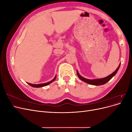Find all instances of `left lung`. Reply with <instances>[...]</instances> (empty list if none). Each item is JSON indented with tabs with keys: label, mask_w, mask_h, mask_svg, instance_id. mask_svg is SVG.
Here are the masks:
<instances>
[{
	"label": "left lung",
	"mask_w": 132,
	"mask_h": 132,
	"mask_svg": "<svg viewBox=\"0 0 132 132\" xmlns=\"http://www.w3.org/2000/svg\"><path fill=\"white\" fill-rule=\"evenodd\" d=\"M120 64L119 65L117 69L113 73H112L111 74L108 76V77L104 78H102V79H93V80L87 79H86L85 78L81 77V76L79 74L78 70H77V75L78 76V77L79 78V79L81 80H82L83 81H84L87 84H89L93 85H102L105 84H106L109 81H110V80L112 78V77H114V76L116 75V74L118 71L119 67H120Z\"/></svg>",
	"instance_id": "left-lung-1"
}]
</instances>
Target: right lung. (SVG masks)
<instances>
[{"instance_id": "1", "label": "right lung", "mask_w": 132, "mask_h": 132, "mask_svg": "<svg viewBox=\"0 0 132 132\" xmlns=\"http://www.w3.org/2000/svg\"><path fill=\"white\" fill-rule=\"evenodd\" d=\"M55 79H56V75H55V77H54V78L51 81L48 82H46V83H43V84H30V83H28V84L30 85V86H32V87H43V86H47L48 85H49L50 84H51V82H52L53 81H54Z\"/></svg>"}]
</instances>
